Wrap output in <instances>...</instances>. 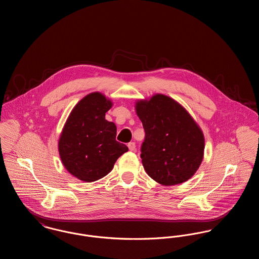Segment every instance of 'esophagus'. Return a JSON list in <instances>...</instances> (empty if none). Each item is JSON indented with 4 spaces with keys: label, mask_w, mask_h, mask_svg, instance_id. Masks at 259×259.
<instances>
[{
    "label": "esophagus",
    "mask_w": 259,
    "mask_h": 259,
    "mask_svg": "<svg viewBox=\"0 0 259 259\" xmlns=\"http://www.w3.org/2000/svg\"><path fill=\"white\" fill-rule=\"evenodd\" d=\"M128 148L131 151H135L136 150V144L134 142H131L128 144Z\"/></svg>",
    "instance_id": "obj_1"
}]
</instances>
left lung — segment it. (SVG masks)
I'll return each instance as SVG.
<instances>
[{"label": "left lung", "instance_id": "1", "mask_svg": "<svg viewBox=\"0 0 259 259\" xmlns=\"http://www.w3.org/2000/svg\"><path fill=\"white\" fill-rule=\"evenodd\" d=\"M145 130L141 158L148 176L160 185L183 184L203 160L205 140L196 122L178 102L156 94L136 104Z\"/></svg>", "mask_w": 259, "mask_h": 259}]
</instances>
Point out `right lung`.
I'll use <instances>...</instances> for the list:
<instances>
[{
    "label": "right lung",
    "instance_id": "add662e5",
    "mask_svg": "<svg viewBox=\"0 0 259 259\" xmlns=\"http://www.w3.org/2000/svg\"><path fill=\"white\" fill-rule=\"evenodd\" d=\"M111 106L103 94H88L75 105L64 126L58 143L62 163L80 181L91 183L107 176L128 151L115 140V124L105 118Z\"/></svg>",
    "mask_w": 259,
    "mask_h": 259
}]
</instances>
